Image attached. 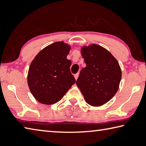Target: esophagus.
Listing matches in <instances>:
<instances>
[{"label":"esophagus","instance_id":"1","mask_svg":"<svg viewBox=\"0 0 146 146\" xmlns=\"http://www.w3.org/2000/svg\"><path fill=\"white\" fill-rule=\"evenodd\" d=\"M79 73H77V74H75V75H74V78H75L76 80H77V79H78V77H79Z\"/></svg>","mask_w":146,"mask_h":146}]
</instances>
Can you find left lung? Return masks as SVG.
Wrapping results in <instances>:
<instances>
[{
	"instance_id": "1",
	"label": "left lung",
	"mask_w": 146,
	"mask_h": 146,
	"mask_svg": "<svg viewBox=\"0 0 146 146\" xmlns=\"http://www.w3.org/2000/svg\"><path fill=\"white\" fill-rule=\"evenodd\" d=\"M81 54L86 67L81 70L76 81L86 103L100 106L114 97L119 88L121 70L117 60L102 46H83Z\"/></svg>"
}]
</instances>
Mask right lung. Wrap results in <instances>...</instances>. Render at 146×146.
I'll return each mask as SVG.
<instances>
[{
	"instance_id": "1",
	"label": "right lung",
	"mask_w": 146,
	"mask_h": 146,
	"mask_svg": "<svg viewBox=\"0 0 146 146\" xmlns=\"http://www.w3.org/2000/svg\"><path fill=\"white\" fill-rule=\"evenodd\" d=\"M70 46L56 42L41 50L30 65L28 85L40 103L51 105L61 100L76 79L70 72L71 61L67 58Z\"/></svg>"
}]
</instances>
